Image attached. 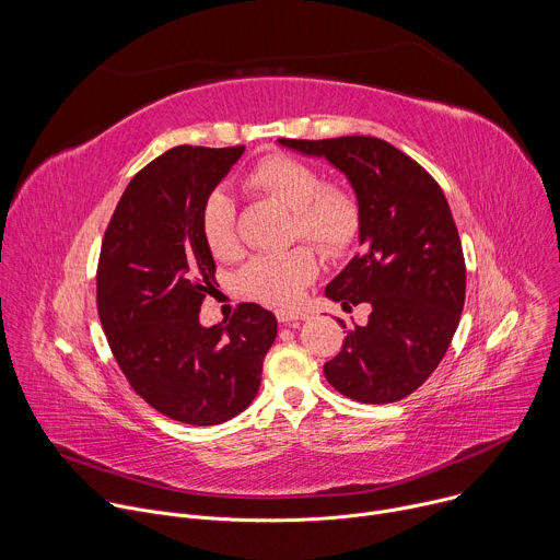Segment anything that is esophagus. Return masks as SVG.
Segmentation results:
<instances>
[{"instance_id": "obj_1", "label": "esophagus", "mask_w": 560, "mask_h": 560, "mask_svg": "<svg viewBox=\"0 0 560 560\" xmlns=\"http://www.w3.org/2000/svg\"><path fill=\"white\" fill-rule=\"evenodd\" d=\"M307 314L301 310H277V318L279 324H294V322H303Z\"/></svg>"}]
</instances>
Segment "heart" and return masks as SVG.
Listing matches in <instances>:
<instances>
[{
    "instance_id": "obj_1",
    "label": "heart",
    "mask_w": 560,
    "mask_h": 560,
    "mask_svg": "<svg viewBox=\"0 0 560 560\" xmlns=\"http://www.w3.org/2000/svg\"><path fill=\"white\" fill-rule=\"evenodd\" d=\"M246 186L292 210V238H307L330 257L348 253L357 242L361 206L354 192L326 184L324 175L301 159L268 154L248 173ZM199 234L217 259H230L238 253L234 203L223 190H214L203 199ZM316 275L318 259L314 250L296 246L285 253L253 257L238 275V283L250 299L288 307L299 301Z\"/></svg>"
}]
</instances>
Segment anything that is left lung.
Listing matches in <instances>:
<instances>
[{"mask_svg": "<svg viewBox=\"0 0 560 560\" xmlns=\"http://www.w3.org/2000/svg\"><path fill=\"white\" fill-rule=\"evenodd\" d=\"M279 143L326 156L361 206L363 250L328 283L326 296L346 310L368 303L372 312L365 326L348 330L324 374L352 401H401L445 357L465 303V259L447 199L412 156L376 137Z\"/></svg>", "mask_w": 560, "mask_h": 560, "instance_id": "obj_1", "label": "left lung"}]
</instances>
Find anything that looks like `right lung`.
Listing matches in <instances>:
<instances>
[{
  "label": "right lung",
  "instance_id": "right-lung-1",
  "mask_svg": "<svg viewBox=\"0 0 560 560\" xmlns=\"http://www.w3.org/2000/svg\"><path fill=\"white\" fill-rule=\"evenodd\" d=\"M244 150L177 145L152 159L102 242L97 312L113 357L150 408L188 425L244 412L277 337L275 314L257 303H238L228 324H199L217 270L199 210Z\"/></svg>",
  "mask_w": 560,
  "mask_h": 560
}]
</instances>
